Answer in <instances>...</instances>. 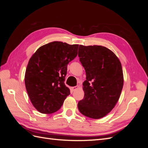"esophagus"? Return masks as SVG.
Instances as JSON below:
<instances>
[{"mask_svg": "<svg viewBox=\"0 0 148 148\" xmlns=\"http://www.w3.org/2000/svg\"><path fill=\"white\" fill-rule=\"evenodd\" d=\"M78 86H73V87H71V91H75V90H76V89H78Z\"/></svg>", "mask_w": 148, "mask_h": 148, "instance_id": "obj_1", "label": "esophagus"}]
</instances>
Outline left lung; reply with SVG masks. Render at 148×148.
Instances as JSON below:
<instances>
[{"mask_svg": "<svg viewBox=\"0 0 148 148\" xmlns=\"http://www.w3.org/2000/svg\"><path fill=\"white\" fill-rule=\"evenodd\" d=\"M78 57L86 74L78 109L88 117L101 119L119 99L123 85L122 65L112 51L102 46L79 45Z\"/></svg>", "mask_w": 148, "mask_h": 148, "instance_id": "obj_1", "label": "left lung"}]
</instances>
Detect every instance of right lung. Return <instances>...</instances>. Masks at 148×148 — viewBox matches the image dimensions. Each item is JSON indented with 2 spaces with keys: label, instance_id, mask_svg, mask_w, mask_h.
I'll return each mask as SVG.
<instances>
[{
  "label": "right lung",
  "instance_id": "obj_1",
  "mask_svg": "<svg viewBox=\"0 0 148 148\" xmlns=\"http://www.w3.org/2000/svg\"><path fill=\"white\" fill-rule=\"evenodd\" d=\"M78 44L53 41L40 47L30 58L25 83L30 101L42 114L59 110L70 91L64 83L67 65L78 54Z\"/></svg>",
  "mask_w": 148,
  "mask_h": 148
}]
</instances>
